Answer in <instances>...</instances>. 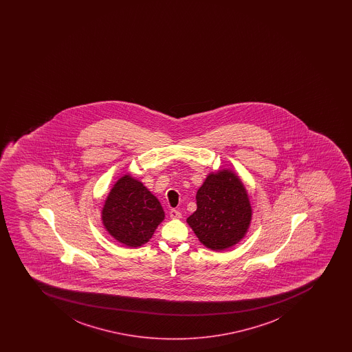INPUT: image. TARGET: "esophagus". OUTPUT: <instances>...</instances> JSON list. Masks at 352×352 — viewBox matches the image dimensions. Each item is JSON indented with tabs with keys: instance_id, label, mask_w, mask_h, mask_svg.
<instances>
[{
	"instance_id": "1",
	"label": "esophagus",
	"mask_w": 352,
	"mask_h": 352,
	"mask_svg": "<svg viewBox=\"0 0 352 352\" xmlns=\"http://www.w3.org/2000/svg\"><path fill=\"white\" fill-rule=\"evenodd\" d=\"M169 214L170 217L173 219H178L182 217V214H181L179 211L176 210V209H171V210L169 211Z\"/></svg>"
}]
</instances>
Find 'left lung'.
<instances>
[{
  "label": "left lung",
  "mask_w": 352,
  "mask_h": 352,
  "mask_svg": "<svg viewBox=\"0 0 352 352\" xmlns=\"http://www.w3.org/2000/svg\"><path fill=\"white\" fill-rule=\"evenodd\" d=\"M196 203L197 209L186 222L206 248L224 250L247 234L252 211L247 190L234 173L209 175L198 189Z\"/></svg>",
  "instance_id": "8db88e82"
}]
</instances>
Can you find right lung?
<instances>
[{"label":"right lung","instance_id":"1","mask_svg":"<svg viewBox=\"0 0 352 352\" xmlns=\"http://www.w3.org/2000/svg\"><path fill=\"white\" fill-rule=\"evenodd\" d=\"M164 219L157 198L130 175L115 183L102 210V221L113 239L126 247H141Z\"/></svg>","mask_w":352,"mask_h":352}]
</instances>
